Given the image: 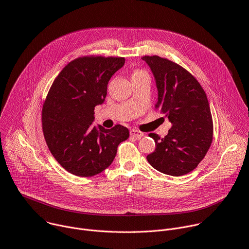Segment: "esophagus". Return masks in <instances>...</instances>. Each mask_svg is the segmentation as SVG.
<instances>
[{"label": "esophagus", "mask_w": 249, "mask_h": 249, "mask_svg": "<svg viewBox=\"0 0 249 249\" xmlns=\"http://www.w3.org/2000/svg\"><path fill=\"white\" fill-rule=\"evenodd\" d=\"M130 135L133 136V137H136V138H141L143 136V132H141L137 129H131L130 130Z\"/></svg>", "instance_id": "34e87169"}]
</instances>
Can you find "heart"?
<instances>
[{"label":"heart","instance_id":"heart-1","mask_svg":"<svg viewBox=\"0 0 249 249\" xmlns=\"http://www.w3.org/2000/svg\"><path fill=\"white\" fill-rule=\"evenodd\" d=\"M145 74H146V72H144V71H139V70H136V71L133 72L132 76H139V75H145Z\"/></svg>","mask_w":249,"mask_h":249}]
</instances>
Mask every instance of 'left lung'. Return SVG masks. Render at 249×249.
<instances>
[{
    "label": "left lung",
    "instance_id": "8db88e82",
    "mask_svg": "<svg viewBox=\"0 0 249 249\" xmlns=\"http://www.w3.org/2000/svg\"><path fill=\"white\" fill-rule=\"evenodd\" d=\"M151 69L158 90L155 108L172 123L169 133H156L155 151L146 158L157 171L174 177L193 171L213 139V121L205 91L200 83L179 65L159 56L141 58Z\"/></svg>",
    "mask_w": 249,
    "mask_h": 249
}]
</instances>
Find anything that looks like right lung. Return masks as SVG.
Wrapping results in <instances>:
<instances>
[{
	"instance_id": "1",
	"label": "right lung",
	"mask_w": 249,
	"mask_h": 249,
	"mask_svg": "<svg viewBox=\"0 0 249 249\" xmlns=\"http://www.w3.org/2000/svg\"><path fill=\"white\" fill-rule=\"evenodd\" d=\"M124 62L121 57L77 58L48 92L42 110L44 137L54 158L72 175L86 178L106 170L119 144L129 136L121 124L111 129L92 126L95 107L105 101L108 82Z\"/></svg>"
}]
</instances>
